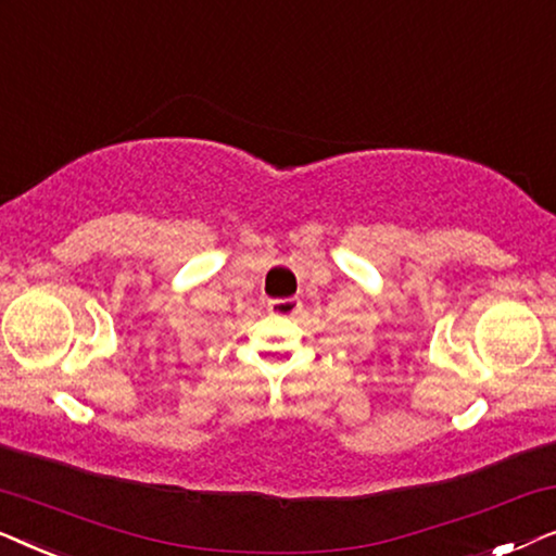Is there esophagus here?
<instances>
[{
    "instance_id": "obj_1",
    "label": "esophagus",
    "mask_w": 556,
    "mask_h": 556,
    "mask_svg": "<svg viewBox=\"0 0 556 556\" xmlns=\"http://www.w3.org/2000/svg\"><path fill=\"white\" fill-rule=\"evenodd\" d=\"M299 308H301L299 299H273V301H268V311L273 316L291 318V316L299 314Z\"/></svg>"
}]
</instances>
